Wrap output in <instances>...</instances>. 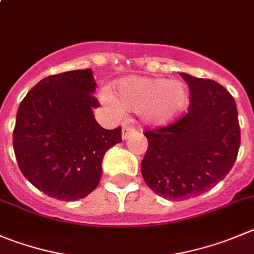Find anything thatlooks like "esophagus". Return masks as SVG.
<instances>
[{
    "label": "esophagus",
    "mask_w": 254,
    "mask_h": 254,
    "mask_svg": "<svg viewBox=\"0 0 254 254\" xmlns=\"http://www.w3.org/2000/svg\"><path fill=\"white\" fill-rule=\"evenodd\" d=\"M135 131V129L134 127H123V130H122V136H123V139H127L130 136V135L132 134V132Z\"/></svg>",
    "instance_id": "esophagus-1"
}]
</instances>
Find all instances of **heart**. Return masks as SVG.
<instances>
[{"label":"heart","mask_w":254,"mask_h":254,"mask_svg":"<svg viewBox=\"0 0 254 254\" xmlns=\"http://www.w3.org/2000/svg\"><path fill=\"white\" fill-rule=\"evenodd\" d=\"M114 98L104 94L103 100L111 110L119 105L139 111L141 119L151 125H165L181 115L189 103V90L179 80L165 77L127 76L114 84Z\"/></svg>","instance_id":"heart-1"}]
</instances>
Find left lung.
Masks as SVG:
<instances>
[{"label": "left lung", "mask_w": 254, "mask_h": 254, "mask_svg": "<svg viewBox=\"0 0 254 254\" xmlns=\"http://www.w3.org/2000/svg\"><path fill=\"white\" fill-rule=\"evenodd\" d=\"M181 76L190 92L188 113L144 132L148 150L140 167L146 186L175 202L200 195L224 179L241 145L233 96L213 80Z\"/></svg>", "instance_id": "8db88e82"}]
</instances>
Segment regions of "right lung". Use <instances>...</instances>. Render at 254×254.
Listing matches in <instances>:
<instances>
[{"mask_svg": "<svg viewBox=\"0 0 254 254\" xmlns=\"http://www.w3.org/2000/svg\"><path fill=\"white\" fill-rule=\"evenodd\" d=\"M96 82L91 68L42 79L17 110L13 150L26 179L60 200L89 195L100 182L106 151L122 143V129L106 130L92 110Z\"/></svg>", "mask_w": 254, "mask_h": 254, "instance_id": "right-lung-1", "label": "right lung"}]
</instances>
